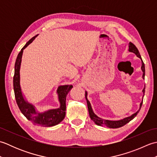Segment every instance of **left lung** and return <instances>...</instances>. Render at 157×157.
<instances>
[{"label": "left lung", "mask_w": 157, "mask_h": 157, "mask_svg": "<svg viewBox=\"0 0 157 157\" xmlns=\"http://www.w3.org/2000/svg\"><path fill=\"white\" fill-rule=\"evenodd\" d=\"M129 49L128 51L130 52H133L134 53V54L136 55V56H138V58H140L141 59V61H142V67H141V69L143 72L142 73V78L144 79V76H145V66H144V63L143 62L142 59L141 58V56L140 55V52L138 51V48H136V46L134 44H132V42H129ZM142 92H143V96H142V101L140 102V108L137 111L136 113H133L132 115L128 116V117H126L121 119H119V120H114V121H113V120H107V119H103L101 117H99L98 116L96 115L95 113H94L92 108V106L90 102L88 101V92L87 91H86V101H87V105H88V112H89V115H90V117L92 120L93 121H94L96 125H100V126H106L108 127L109 128H119L120 127H122L123 125H125L127 123H129L131 120H132L134 119L135 117L137 115L138 113H139L140 110L141 109V106L142 105V102H143V97H144V92H145V87L144 88V89L142 90Z\"/></svg>", "instance_id": "1"}]
</instances>
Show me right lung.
<instances>
[{
    "mask_svg": "<svg viewBox=\"0 0 157 157\" xmlns=\"http://www.w3.org/2000/svg\"><path fill=\"white\" fill-rule=\"evenodd\" d=\"M37 36L38 35H36L29 40L17 56L15 63L14 77H13V89H14L17 104L22 114L29 121L39 126L52 127L58 125L64 119L66 111V96L73 88V86L63 85L58 87L56 90V94L60 104L59 108L40 112L34 105L27 101L20 85V68H21L23 50L30 44Z\"/></svg>",
    "mask_w": 157,
    "mask_h": 157,
    "instance_id": "1",
    "label": "right lung"
}]
</instances>
